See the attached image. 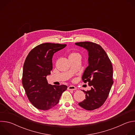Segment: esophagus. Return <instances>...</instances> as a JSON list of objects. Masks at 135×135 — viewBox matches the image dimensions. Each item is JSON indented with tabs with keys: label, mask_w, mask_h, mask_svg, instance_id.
Masks as SVG:
<instances>
[{
	"label": "esophagus",
	"mask_w": 135,
	"mask_h": 135,
	"mask_svg": "<svg viewBox=\"0 0 135 135\" xmlns=\"http://www.w3.org/2000/svg\"><path fill=\"white\" fill-rule=\"evenodd\" d=\"M76 87L74 85H70L68 88V89L69 90H76Z\"/></svg>",
	"instance_id": "obj_1"
}]
</instances>
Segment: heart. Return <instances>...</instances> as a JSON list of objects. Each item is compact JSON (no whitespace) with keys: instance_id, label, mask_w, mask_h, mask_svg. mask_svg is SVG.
<instances>
[{"instance_id":"1","label":"heart","mask_w":135,"mask_h":135,"mask_svg":"<svg viewBox=\"0 0 135 135\" xmlns=\"http://www.w3.org/2000/svg\"><path fill=\"white\" fill-rule=\"evenodd\" d=\"M80 56V54L76 52H73L71 53L69 55V57H74V56Z\"/></svg>"}]
</instances>
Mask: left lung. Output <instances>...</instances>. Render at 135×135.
<instances>
[{
	"label": "left lung",
	"instance_id": "1",
	"mask_svg": "<svg viewBox=\"0 0 135 135\" xmlns=\"http://www.w3.org/2000/svg\"><path fill=\"white\" fill-rule=\"evenodd\" d=\"M75 44L88 51L89 65L82 79L85 83L88 82L91 86L89 91L83 90L85 93V99L79 105L86 110H92L101 107L108 97L113 84L112 64L100 45L89 42Z\"/></svg>",
	"mask_w": 135,
	"mask_h": 135
}]
</instances>
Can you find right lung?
<instances>
[{
	"mask_svg": "<svg viewBox=\"0 0 135 135\" xmlns=\"http://www.w3.org/2000/svg\"><path fill=\"white\" fill-rule=\"evenodd\" d=\"M66 44L43 43L29 53L24 63L22 82L30 103L37 109L48 110L59 103L62 93L67 90L65 85L49 84L46 76L52 70L54 53Z\"/></svg>",
	"mask_w": 135,
	"mask_h": 135,
	"instance_id": "obj_1",
	"label": "right lung"
}]
</instances>
